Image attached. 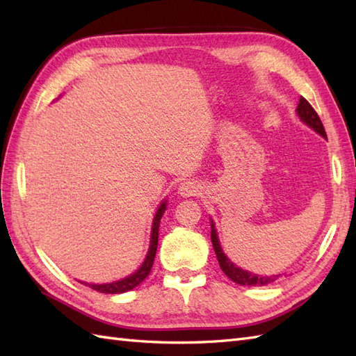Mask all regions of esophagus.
Listing matches in <instances>:
<instances>
[{
	"label": "esophagus",
	"mask_w": 356,
	"mask_h": 356,
	"mask_svg": "<svg viewBox=\"0 0 356 356\" xmlns=\"http://www.w3.org/2000/svg\"><path fill=\"white\" fill-rule=\"evenodd\" d=\"M202 191V188L199 184L193 182V180H186V182L179 185V194L182 197H193V195H199Z\"/></svg>",
	"instance_id": "esophagus-1"
}]
</instances>
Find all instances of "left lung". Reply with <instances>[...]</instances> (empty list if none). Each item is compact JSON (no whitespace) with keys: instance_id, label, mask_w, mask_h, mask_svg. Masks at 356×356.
<instances>
[{"instance_id":"8db88e82","label":"left lung","mask_w":356,"mask_h":356,"mask_svg":"<svg viewBox=\"0 0 356 356\" xmlns=\"http://www.w3.org/2000/svg\"><path fill=\"white\" fill-rule=\"evenodd\" d=\"M297 113H298V116H300L301 120H303V122H306L309 127L314 128V130L318 134H321L323 138H326V131H324V127H323L320 116L316 115V111L314 110L312 105L309 104L305 99V97H300ZM211 241H213V248H214V252L217 255L218 264H220L222 270L232 280L234 283L241 284V286H264V284L272 283L274 280H277L278 275H275V277H261V275L252 274V272H248V270L237 268L236 264H234L228 259V257L223 254L220 243H218L214 223H211Z\"/></svg>"}]
</instances>
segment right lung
<instances>
[{"instance_id":"obj_1","label":"right lung","mask_w":356,"mask_h":356,"mask_svg":"<svg viewBox=\"0 0 356 356\" xmlns=\"http://www.w3.org/2000/svg\"><path fill=\"white\" fill-rule=\"evenodd\" d=\"M165 208H166V203L163 202L162 205L159 207L157 213L154 216L153 228H151V243H149L148 254L145 257V261L142 263V266L138 270H136L133 275L120 280V282H115V283H107V284H88V283H84V284L88 286V287H92V289H95L97 292H102V293H122V292H127V291H131V289H134L136 286L140 284L143 280L148 277V274L151 272V268H153L154 257H156V251H157V241H159V223H161V218L165 213Z\"/></svg>"}]
</instances>
